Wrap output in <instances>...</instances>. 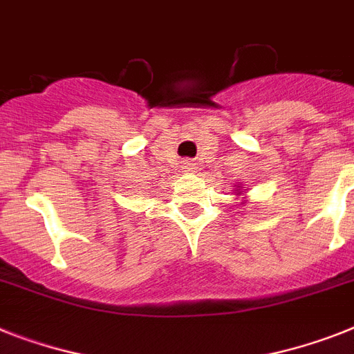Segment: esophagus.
<instances>
[{
    "mask_svg": "<svg viewBox=\"0 0 354 354\" xmlns=\"http://www.w3.org/2000/svg\"><path fill=\"white\" fill-rule=\"evenodd\" d=\"M182 167H183V171L191 172V171H194V169H196V163L192 162V160H185V162L182 163Z\"/></svg>",
    "mask_w": 354,
    "mask_h": 354,
    "instance_id": "1",
    "label": "esophagus"
}]
</instances>
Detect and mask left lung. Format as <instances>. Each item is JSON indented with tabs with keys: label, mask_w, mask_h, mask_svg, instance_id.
Here are the masks:
<instances>
[{
	"label": "left lung",
	"mask_w": 354,
	"mask_h": 354,
	"mask_svg": "<svg viewBox=\"0 0 354 354\" xmlns=\"http://www.w3.org/2000/svg\"><path fill=\"white\" fill-rule=\"evenodd\" d=\"M239 194H241V192H239Z\"/></svg>",
	"instance_id": "left-lung-1"
}]
</instances>
